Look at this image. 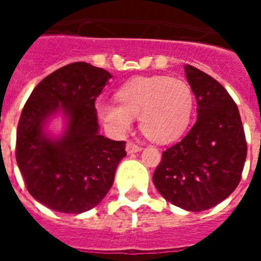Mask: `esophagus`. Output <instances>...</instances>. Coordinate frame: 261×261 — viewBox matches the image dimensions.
<instances>
[{
	"instance_id": "obj_1",
	"label": "esophagus",
	"mask_w": 261,
	"mask_h": 261,
	"mask_svg": "<svg viewBox=\"0 0 261 261\" xmlns=\"http://www.w3.org/2000/svg\"><path fill=\"white\" fill-rule=\"evenodd\" d=\"M142 150V147L139 145H135L134 142H127L126 145V151L128 154H133V153H138V151Z\"/></svg>"
}]
</instances>
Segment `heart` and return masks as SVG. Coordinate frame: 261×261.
Masks as SVG:
<instances>
[{"label":"heart","mask_w":261,"mask_h":261,"mask_svg":"<svg viewBox=\"0 0 261 261\" xmlns=\"http://www.w3.org/2000/svg\"><path fill=\"white\" fill-rule=\"evenodd\" d=\"M118 100L100 102L98 115L118 134L139 116V127L153 142L169 143L186 131L194 110V92L182 79L137 77L118 90Z\"/></svg>","instance_id":"heart-1"}]
</instances>
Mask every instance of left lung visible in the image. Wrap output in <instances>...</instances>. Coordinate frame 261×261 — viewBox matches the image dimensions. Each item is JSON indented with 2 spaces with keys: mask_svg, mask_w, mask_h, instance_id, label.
I'll return each instance as SVG.
<instances>
[{
  "mask_svg": "<svg viewBox=\"0 0 261 261\" xmlns=\"http://www.w3.org/2000/svg\"><path fill=\"white\" fill-rule=\"evenodd\" d=\"M184 69L198 102V119L180 142L164 151L153 182L174 206L203 211L237 188L247 141L239 108L227 90L196 67Z\"/></svg>",
  "mask_w": 261,
  "mask_h": 261,
  "instance_id": "left-lung-1",
  "label": "left lung"
}]
</instances>
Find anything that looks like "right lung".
<instances>
[{
  "label": "right lung",
  "instance_id": "obj_1",
  "mask_svg": "<svg viewBox=\"0 0 261 261\" xmlns=\"http://www.w3.org/2000/svg\"><path fill=\"white\" fill-rule=\"evenodd\" d=\"M111 77L87 62L70 63L43 79L22 108L16 161L28 192L51 210L85 213L114 184L126 142L98 134L94 107ZM58 112L67 118V128L54 139L45 124Z\"/></svg>",
  "mask_w": 261,
  "mask_h": 261
}]
</instances>
